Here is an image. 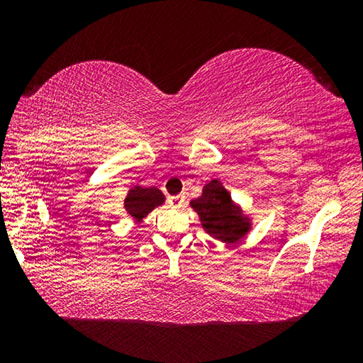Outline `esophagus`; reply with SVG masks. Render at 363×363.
<instances>
[{"mask_svg":"<svg viewBox=\"0 0 363 363\" xmlns=\"http://www.w3.org/2000/svg\"><path fill=\"white\" fill-rule=\"evenodd\" d=\"M169 205L173 208H181L184 205V195L169 196Z\"/></svg>","mask_w":363,"mask_h":363,"instance_id":"34e87169","label":"esophagus"}]
</instances>
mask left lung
Segmentation results:
<instances>
[{"instance_id": "obj_1", "label": "left lung", "mask_w": 363, "mask_h": 363, "mask_svg": "<svg viewBox=\"0 0 363 363\" xmlns=\"http://www.w3.org/2000/svg\"><path fill=\"white\" fill-rule=\"evenodd\" d=\"M190 206L199 214L201 227L208 235L225 245L242 240L253 225L251 218L232 200L229 190L219 179L205 184L201 195L190 201Z\"/></svg>"}]
</instances>
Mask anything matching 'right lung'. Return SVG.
Masks as SVG:
<instances>
[{"mask_svg":"<svg viewBox=\"0 0 363 363\" xmlns=\"http://www.w3.org/2000/svg\"><path fill=\"white\" fill-rule=\"evenodd\" d=\"M167 200V196L157 187H131L128 190L126 199H125V206L126 213L130 216L140 223L147 214L152 213L157 206H162Z\"/></svg>","mask_w":363,"mask_h":363,"instance_id":"obj_1","label":"right lung"}]
</instances>
